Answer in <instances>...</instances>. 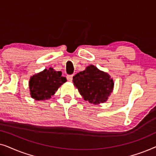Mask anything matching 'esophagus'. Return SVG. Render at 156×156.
<instances>
[{"mask_svg": "<svg viewBox=\"0 0 156 156\" xmlns=\"http://www.w3.org/2000/svg\"><path fill=\"white\" fill-rule=\"evenodd\" d=\"M67 79L68 82H72V79H73V75H68L67 76Z\"/></svg>", "mask_w": 156, "mask_h": 156, "instance_id": "esophagus-1", "label": "esophagus"}]
</instances>
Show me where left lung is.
<instances>
[{
	"mask_svg": "<svg viewBox=\"0 0 156 156\" xmlns=\"http://www.w3.org/2000/svg\"><path fill=\"white\" fill-rule=\"evenodd\" d=\"M72 82L85 101L94 105L106 102L114 90V82L109 74L93 65L74 75Z\"/></svg>",
	"mask_w": 156,
	"mask_h": 156,
	"instance_id": "left-lung-1",
	"label": "left lung"
}]
</instances>
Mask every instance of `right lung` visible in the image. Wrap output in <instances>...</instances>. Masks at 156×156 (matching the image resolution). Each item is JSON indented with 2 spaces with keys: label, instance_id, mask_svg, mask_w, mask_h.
Instances as JSON below:
<instances>
[{
  "label": "right lung",
  "instance_id": "add662e5",
  "mask_svg": "<svg viewBox=\"0 0 156 156\" xmlns=\"http://www.w3.org/2000/svg\"><path fill=\"white\" fill-rule=\"evenodd\" d=\"M66 82L67 79L62 76L61 72L55 71L52 67L44 69L30 79V94L31 97L37 101L48 100Z\"/></svg>",
  "mask_w": 156,
  "mask_h": 156
}]
</instances>
